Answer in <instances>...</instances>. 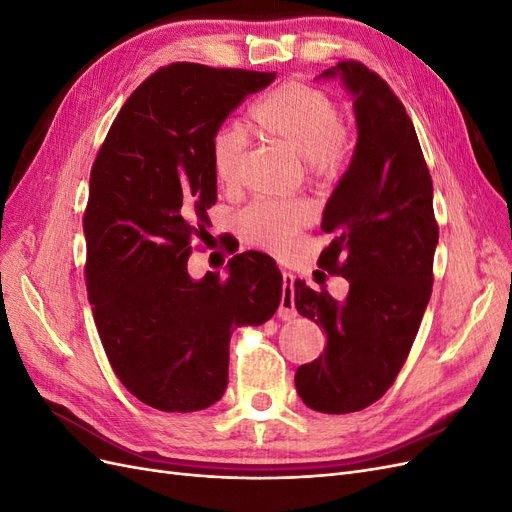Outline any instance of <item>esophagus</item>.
Listing matches in <instances>:
<instances>
[{"label":"esophagus","instance_id":"34e87169","mask_svg":"<svg viewBox=\"0 0 512 512\" xmlns=\"http://www.w3.org/2000/svg\"><path fill=\"white\" fill-rule=\"evenodd\" d=\"M282 280H284V294L280 301V309H277V316L282 320H290L297 316V309H294V290H292L294 275L290 271H282Z\"/></svg>","mask_w":512,"mask_h":512}]
</instances>
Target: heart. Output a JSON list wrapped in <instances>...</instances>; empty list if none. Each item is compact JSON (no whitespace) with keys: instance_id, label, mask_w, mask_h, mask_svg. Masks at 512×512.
I'll return each instance as SVG.
<instances>
[{"instance_id":"1","label":"heart","mask_w":512,"mask_h":512,"mask_svg":"<svg viewBox=\"0 0 512 512\" xmlns=\"http://www.w3.org/2000/svg\"><path fill=\"white\" fill-rule=\"evenodd\" d=\"M254 128L305 160L307 177L331 181L348 156V130L333 98L314 85L288 81L273 89L252 108ZM247 138L239 126H222L211 136V168L222 188L237 185ZM309 222L303 200H254L241 213L239 224L247 243L282 252L290 239Z\"/></svg>"}]
</instances>
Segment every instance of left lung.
<instances>
[{"instance_id":"left-lung-1","label":"left lung","mask_w":512,"mask_h":512,"mask_svg":"<svg viewBox=\"0 0 512 512\" xmlns=\"http://www.w3.org/2000/svg\"><path fill=\"white\" fill-rule=\"evenodd\" d=\"M342 76L354 98L359 141L322 213L333 239L318 267L350 282L335 301L294 282V305L327 335L316 361L294 374L307 408L359 412L391 389L421 327L433 284L438 222L433 183L404 104L361 61L344 59L320 76Z\"/></svg>"}]
</instances>
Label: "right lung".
Returning <instances> with one entry per match:
<instances>
[{
  "instance_id": "right-lung-1",
  "label": "right lung",
  "mask_w": 512,
  "mask_h": 512,
  "mask_svg": "<svg viewBox=\"0 0 512 512\" xmlns=\"http://www.w3.org/2000/svg\"><path fill=\"white\" fill-rule=\"evenodd\" d=\"M275 72L164 66L121 106L91 166L83 215L85 284L115 376L162 412L213 406L228 384V342L267 322L282 273L260 252L237 254L228 275H188L192 241L218 200L211 136Z\"/></svg>"
}]
</instances>
